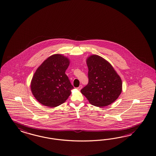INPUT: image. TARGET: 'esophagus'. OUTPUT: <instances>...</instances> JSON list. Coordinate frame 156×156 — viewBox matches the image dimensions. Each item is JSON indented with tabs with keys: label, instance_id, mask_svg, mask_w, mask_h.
<instances>
[{
	"label": "esophagus",
	"instance_id": "esophagus-1",
	"mask_svg": "<svg viewBox=\"0 0 156 156\" xmlns=\"http://www.w3.org/2000/svg\"><path fill=\"white\" fill-rule=\"evenodd\" d=\"M82 88V85H80V86L77 89H78V90H80Z\"/></svg>",
	"mask_w": 156,
	"mask_h": 156
}]
</instances>
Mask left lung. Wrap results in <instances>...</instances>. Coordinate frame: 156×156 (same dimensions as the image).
<instances>
[{"label": "left lung", "instance_id": "8db88e82", "mask_svg": "<svg viewBox=\"0 0 156 156\" xmlns=\"http://www.w3.org/2000/svg\"><path fill=\"white\" fill-rule=\"evenodd\" d=\"M88 84L80 91L91 105L104 107L112 104L122 91V80L113 67L102 57L93 55L87 59Z\"/></svg>", "mask_w": 156, "mask_h": 156}]
</instances>
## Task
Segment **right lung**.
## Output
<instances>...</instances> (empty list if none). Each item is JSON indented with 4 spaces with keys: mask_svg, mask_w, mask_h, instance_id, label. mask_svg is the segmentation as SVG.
Returning <instances> with one entry per match:
<instances>
[{
    "mask_svg": "<svg viewBox=\"0 0 156 156\" xmlns=\"http://www.w3.org/2000/svg\"><path fill=\"white\" fill-rule=\"evenodd\" d=\"M69 60L60 54L48 57L34 75L31 89L39 102L48 107L64 103L74 88L65 74Z\"/></svg>",
    "mask_w": 156,
    "mask_h": 156,
    "instance_id": "add662e5",
    "label": "right lung"
}]
</instances>
